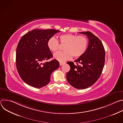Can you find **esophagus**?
Instances as JSON below:
<instances>
[{"label":"esophagus","instance_id":"esophagus-1","mask_svg":"<svg viewBox=\"0 0 123 123\" xmlns=\"http://www.w3.org/2000/svg\"><path fill=\"white\" fill-rule=\"evenodd\" d=\"M65 63V62H60V63H59V65H60V66H62V65L64 64Z\"/></svg>","mask_w":123,"mask_h":123}]
</instances>
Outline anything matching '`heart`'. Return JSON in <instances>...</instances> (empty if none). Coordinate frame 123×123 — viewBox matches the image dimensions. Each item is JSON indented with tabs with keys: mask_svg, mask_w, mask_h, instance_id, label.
<instances>
[{
	"mask_svg": "<svg viewBox=\"0 0 123 123\" xmlns=\"http://www.w3.org/2000/svg\"><path fill=\"white\" fill-rule=\"evenodd\" d=\"M59 38L61 44L65 45L63 48L64 51L56 52L54 54V57L61 62L71 59L73 56L74 58L82 56L88 46V40L84 36L66 34L61 35ZM47 46L49 49L53 52L57 51L59 47L58 41L54 37L49 39Z\"/></svg>",
	"mask_w": 123,
	"mask_h": 123,
	"instance_id": "heart-1",
	"label": "heart"
}]
</instances>
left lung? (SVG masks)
<instances>
[{
    "instance_id": "obj_1",
    "label": "left lung",
    "mask_w": 123,
    "mask_h": 123,
    "mask_svg": "<svg viewBox=\"0 0 123 123\" xmlns=\"http://www.w3.org/2000/svg\"><path fill=\"white\" fill-rule=\"evenodd\" d=\"M89 38L85 53L74 62H68L71 68L67 74L68 83L77 89H84L93 85L100 77L104 66L105 51L101 40L90 31L80 32Z\"/></svg>"
}]
</instances>
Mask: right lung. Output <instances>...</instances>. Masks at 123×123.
<instances>
[{"mask_svg":"<svg viewBox=\"0 0 123 123\" xmlns=\"http://www.w3.org/2000/svg\"><path fill=\"white\" fill-rule=\"evenodd\" d=\"M59 31L33 30L21 37L16 51V68L19 75L28 85L40 88L48 84L50 75L59 67L56 59L49 62L52 55L48 47L49 39Z\"/></svg>","mask_w":123,"mask_h":123,"instance_id":"obj_1","label":"right lung"}]
</instances>
